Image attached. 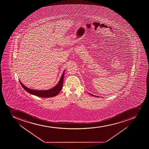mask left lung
Listing matches in <instances>:
<instances>
[{"label":"left lung","instance_id":"1","mask_svg":"<svg viewBox=\"0 0 149 149\" xmlns=\"http://www.w3.org/2000/svg\"><path fill=\"white\" fill-rule=\"evenodd\" d=\"M93 95V96H94V95ZM96 97H97V96H96Z\"/></svg>","mask_w":149,"mask_h":149}]
</instances>
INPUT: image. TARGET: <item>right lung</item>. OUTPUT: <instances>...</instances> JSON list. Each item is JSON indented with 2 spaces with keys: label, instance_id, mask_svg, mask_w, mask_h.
Returning <instances> with one entry per match:
<instances>
[{
  "label": "right lung",
  "instance_id": "obj_1",
  "mask_svg": "<svg viewBox=\"0 0 149 149\" xmlns=\"http://www.w3.org/2000/svg\"><path fill=\"white\" fill-rule=\"evenodd\" d=\"M65 71H63V73L62 74V76L61 77L60 80L59 81V83H58V84L55 87L52 89H50L49 90H32V89H30L26 87L25 86H24L20 81H19V82L20 83V84L22 86L23 88L26 91L31 94L38 96V97H52L56 96L62 89L63 84V76L65 74Z\"/></svg>",
  "mask_w": 149,
  "mask_h": 149
}]
</instances>
